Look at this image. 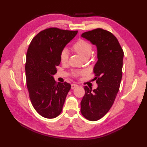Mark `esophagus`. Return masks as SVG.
<instances>
[{"instance_id":"obj_1","label":"esophagus","mask_w":147,"mask_h":147,"mask_svg":"<svg viewBox=\"0 0 147 147\" xmlns=\"http://www.w3.org/2000/svg\"><path fill=\"white\" fill-rule=\"evenodd\" d=\"M78 85H76V84H74V83L71 84V88H72V89L76 88V87H78Z\"/></svg>"}]
</instances>
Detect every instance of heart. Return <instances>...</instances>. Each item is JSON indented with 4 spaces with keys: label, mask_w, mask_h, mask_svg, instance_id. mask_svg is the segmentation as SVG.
<instances>
[{
    "label": "heart",
    "mask_w": 147,
    "mask_h": 147,
    "mask_svg": "<svg viewBox=\"0 0 147 147\" xmlns=\"http://www.w3.org/2000/svg\"><path fill=\"white\" fill-rule=\"evenodd\" d=\"M72 49L83 59L89 57L90 55L92 54L93 51V47L91 43L83 39L77 40L72 46ZM59 57H60V61L62 63H66L69 57L67 49H62L60 52V56ZM86 73V71L85 69H77L72 71V75L75 78L78 77L79 76L85 75Z\"/></svg>",
    "instance_id": "obj_1"
}]
</instances>
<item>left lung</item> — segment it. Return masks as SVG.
<instances>
[{
	"label": "left lung",
	"mask_w": 147,
	"mask_h": 147,
	"mask_svg": "<svg viewBox=\"0 0 147 147\" xmlns=\"http://www.w3.org/2000/svg\"><path fill=\"white\" fill-rule=\"evenodd\" d=\"M82 36L97 47L93 80L98 86L93 91L92 88L84 87L85 93L80 110L86 119L95 121L104 117L114 104L123 76L124 52L116 37L106 30L96 28L83 33Z\"/></svg>",
	"instance_id": "left-lung-1"
}]
</instances>
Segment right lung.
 <instances>
[{
  "label": "right lung",
  "instance_id": "obj_1",
  "mask_svg": "<svg viewBox=\"0 0 147 147\" xmlns=\"http://www.w3.org/2000/svg\"><path fill=\"white\" fill-rule=\"evenodd\" d=\"M78 31L49 28L32 39L26 53V85L33 107L42 117L52 119L61 113L71 89L67 82L56 83L53 75L60 64V52Z\"/></svg>",
  "mask_w": 147,
  "mask_h": 147
}]
</instances>
